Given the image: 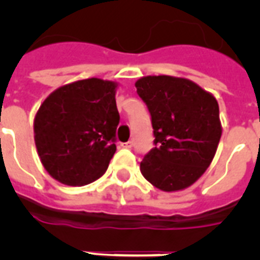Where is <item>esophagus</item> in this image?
I'll use <instances>...</instances> for the list:
<instances>
[{
	"mask_svg": "<svg viewBox=\"0 0 260 260\" xmlns=\"http://www.w3.org/2000/svg\"><path fill=\"white\" fill-rule=\"evenodd\" d=\"M132 146H134V143H132V142L121 143V147H122V148H132Z\"/></svg>",
	"mask_w": 260,
	"mask_h": 260,
	"instance_id": "esophagus-1",
	"label": "esophagus"
}]
</instances>
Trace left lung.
<instances>
[{
  "label": "left lung",
  "instance_id": "8db88e82",
  "mask_svg": "<svg viewBox=\"0 0 260 260\" xmlns=\"http://www.w3.org/2000/svg\"><path fill=\"white\" fill-rule=\"evenodd\" d=\"M150 110L155 147L140 171L163 191L189 187L209 167L221 138L217 100L197 83L148 75L135 83Z\"/></svg>",
  "mask_w": 260,
  "mask_h": 260
}]
</instances>
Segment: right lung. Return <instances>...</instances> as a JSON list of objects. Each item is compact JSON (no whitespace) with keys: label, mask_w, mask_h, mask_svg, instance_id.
I'll return each mask as SVG.
<instances>
[{"label":"right lung","mask_w":260,"mask_h":260,"mask_svg":"<svg viewBox=\"0 0 260 260\" xmlns=\"http://www.w3.org/2000/svg\"><path fill=\"white\" fill-rule=\"evenodd\" d=\"M117 83L89 78L59 87L35 116L43 166L60 183L83 186L105 173L116 152Z\"/></svg>","instance_id":"add662e5"}]
</instances>
